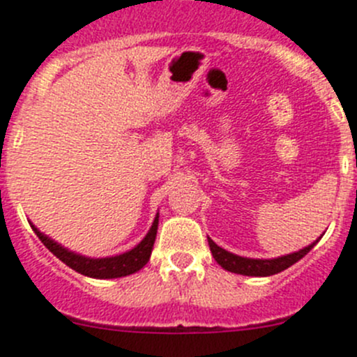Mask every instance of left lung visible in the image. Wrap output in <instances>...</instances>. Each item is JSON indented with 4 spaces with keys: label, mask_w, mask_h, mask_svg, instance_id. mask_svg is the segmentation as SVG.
Masks as SVG:
<instances>
[{
    "label": "left lung",
    "mask_w": 357,
    "mask_h": 357,
    "mask_svg": "<svg viewBox=\"0 0 357 357\" xmlns=\"http://www.w3.org/2000/svg\"><path fill=\"white\" fill-rule=\"evenodd\" d=\"M208 243H209V248H211L213 257H215V261L218 262L222 268L227 269V271L231 273H238V275H246V276L276 275V273L284 271V269L291 268L292 264H296L299 259L305 257L310 250L315 246V243H312V245L299 250V252H296V254H289L278 259H246V257H239V255L231 254V252H227V250L224 248H220L213 239L208 238Z\"/></svg>",
    "instance_id": "8db88e82"
}]
</instances>
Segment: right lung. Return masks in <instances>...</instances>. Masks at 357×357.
<instances>
[{"instance_id": "obj_1", "label": "right lung", "mask_w": 357, "mask_h": 357, "mask_svg": "<svg viewBox=\"0 0 357 357\" xmlns=\"http://www.w3.org/2000/svg\"><path fill=\"white\" fill-rule=\"evenodd\" d=\"M31 229L35 231V234L38 236L40 241L47 246L59 261L65 262L68 268H72L73 271L81 273V275L84 276H91V278H119V276L132 275V273L139 271V269L144 268V266L148 264L149 257H151L153 243H155L156 238V229H158V216H156L155 222H153L151 229H149V232L146 234V238L142 239L135 248H132L130 252H126V254L105 259H89L73 254V252L63 248L61 245H58V243H54L52 239H49L47 236H43L35 225H31Z\"/></svg>"}]
</instances>
